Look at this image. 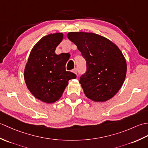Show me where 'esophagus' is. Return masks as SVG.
<instances>
[{
    "label": "esophagus",
    "mask_w": 148,
    "mask_h": 148,
    "mask_svg": "<svg viewBox=\"0 0 148 148\" xmlns=\"http://www.w3.org/2000/svg\"><path fill=\"white\" fill-rule=\"evenodd\" d=\"M72 72H74V74H77V69H76V68H75V69H74L73 70H72Z\"/></svg>",
    "instance_id": "esophagus-1"
}]
</instances>
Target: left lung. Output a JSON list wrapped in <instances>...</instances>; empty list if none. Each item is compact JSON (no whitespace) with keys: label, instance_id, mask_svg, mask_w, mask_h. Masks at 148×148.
Segmentation results:
<instances>
[{"label":"left lung","instance_id":"1","mask_svg":"<svg viewBox=\"0 0 148 148\" xmlns=\"http://www.w3.org/2000/svg\"><path fill=\"white\" fill-rule=\"evenodd\" d=\"M67 37L86 60L87 70L79 79L85 95L99 102L112 98L127 74L126 60L121 50L108 39L94 33L69 32Z\"/></svg>","mask_w":148,"mask_h":148}]
</instances>
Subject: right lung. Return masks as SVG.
Instances as JSON below:
<instances>
[{"mask_svg": "<svg viewBox=\"0 0 148 148\" xmlns=\"http://www.w3.org/2000/svg\"><path fill=\"white\" fill-rule=\"evenodd\" d=\"M62 33L48 34L37 42L30 53L24 79L30 93L42 102L51 103L60 98L69 81L76 75L66 71L67 53L56 55V48L63 39Z\"/></svg>", "mask_w": 148, "mask_h": 148, "instance_id": "obj_1", "label": "right lung"}]
</instances>
